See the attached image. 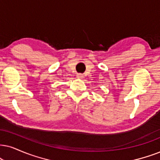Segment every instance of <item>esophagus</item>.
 Returning a JSON list of instances; mask_svg holds the SVG:
<instances>
[{"instance_id": "obj_1", "label": "esophagus", "mask_w": 160, "mask_h": 160, "mask_svg": "<svg viewBox=\"0 0 160 160\" xmlns=\"http://www.w3.org/2000/svg\"><path fill=\"white\" fill-rule=\"evenodd\" d=\"M78 78L82 79V78H83V74H78Z\"/></svg>"}]
</instances>
